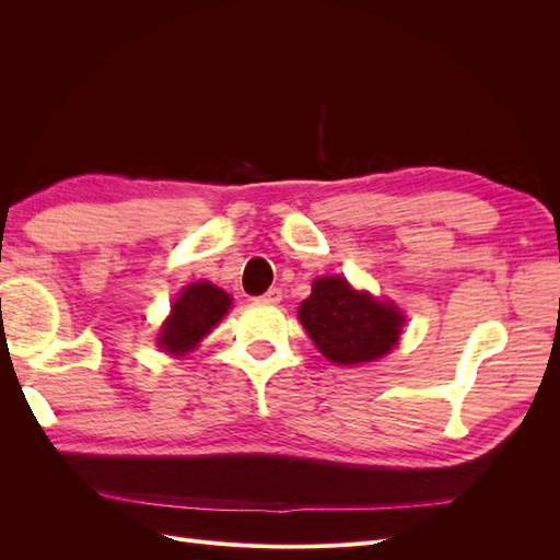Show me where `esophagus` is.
I'll list each match as a JSON object with an SVG mask.
<instances>
[{
    "label": "esophagus",
    "instance_id": "esophagus-1",
    "mask_svg": "<svg viewBox=\"0 0 560 560\" xmlns=\"http://www.w3.org/2000/svg\"><path fill=\"white\" fill-rule=\"evenodd\" d=\"M259 301H264V303H280L282 301V290H280V287H270V290Z\"/></svg>",
    "mask_w": 560,
    "mask_h": 560
}]
</instances>
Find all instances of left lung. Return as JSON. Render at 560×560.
<instances>
[{"label":"left lung","mask_w":560,"mask_h":560,"mask_svg":"<svg viewBox=\"0 0 560 560\" xmlns=\"http://www.w3.org/2000/svg\"><path fill=\"white\" fill-rule=\"evenodd\" d=\"M299 319L313 343L338 366L378 360L397 346L404 315L393 303L354 292L343 278H319Z\"/></svg>","instance_id":"1"}]
</instances>
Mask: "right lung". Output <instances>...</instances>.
Returning a JSON list of instances; mask_svg holds the SVG:
<instances>
[{"mask_svg": "<svg viewBox=\"0 0 560 560\" xmlns=\"http://www.w3.org/2000/svg\"><path fill=\"white\" fill-rule=\"evenodd\" d=\"M231 308V296L210 282L189 284L175 301L173 313L159 334L167 352H189Z\"/></svg>", "mask_w": 560, "mask_h": 560, "instance_id": "obj_1", "label": "right lung"}]
</instances>
